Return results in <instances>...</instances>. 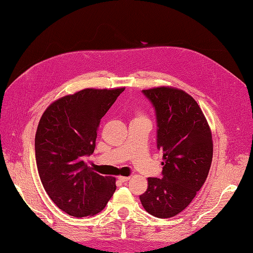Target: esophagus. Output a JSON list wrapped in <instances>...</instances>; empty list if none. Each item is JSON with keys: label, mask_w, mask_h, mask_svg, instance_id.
Here are the masks:
<instances>
[{"label": "esophagus", "mask_w": 253, "mask_h": 253, "mask_svg": "<svg viewBox=\"0 0 253 253\" xmlns=\"http://www.w3.org/2000/svg\"><path fill=\"white\" fill-rule=\"evenodd\" d=\"M118 179H119V181H121V182H126V181L129 179V177H127V176H119Z\"/></svg>", "instance_id": "esophagus-1"}]
</instances>
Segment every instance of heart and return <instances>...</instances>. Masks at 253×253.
Masks as SVG:
<instances>
[{"label":"heart","mask_w":253,"mask_h":253,"mask_svg":"<svg viewBox=\"0 0 253 253\" xmlns=\"http://www.w3.org/2000/svg\"><path fill=\"white\" fill-rule=\"evenodd\" d=\"M138 119H141V118H138Z\"/></svg>","instance_id":"1"}]
</instances>
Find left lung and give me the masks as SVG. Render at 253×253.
<instances>
[{
    "mask_svg": "<svg viewBox=\"0 0 253 253\" xmlns=\"http://www.w3.org/2000/svg\"><path fill=\"white\" fill-rule=\"evenodd\" d=\"M155 110L160 178L149 177L139 196L145 211L159 218L177 215L193 201L208 176L213 155L210 127L194 99L173 87L143 89Z\"/></svg>",
    "mask_w": 253,
    "mask_h": 253,
    "instance_id": "obj_1",
    "label": "left lung"
}]
</instances>
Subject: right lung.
<instances>
[{
  "label": "right lung",
  "mask_w": 253,
  "mask_h": 253,
  "mask_svg": "<svg viewBox=\"0 0 253 253\" xmlns=\"http://www.w3.org/2000/svg\"><path fill=\"white\" fill-rule=\"evenodd\" d=\"M125 88H85L51 103L35 138L42 185L59 209L75 217L100 212L116 190V179L90 170L100 119Z\"/></svg>",
  "instance_id": "1"
}]
</instances>
